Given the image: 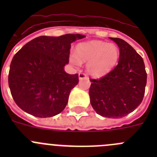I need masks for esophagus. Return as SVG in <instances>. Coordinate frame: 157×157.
<instances>
[{
    "label": "esophagus",
    "instance_id": "esophagus-1",
    "mask_svg": "<svg viewBox=\"0 0 157 157\" xmlns=\"http://www.w3.org/2000/svg\"><path fill=\"white\" fill-rule=\"evenodd\" d=\"M86 78V75L84 73H79V74H78V78H79L80 80L83 79V78Z\"/></svg>",
    "mask_w": 157,
    "mask_h": 157
}]
</instances>
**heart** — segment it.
<instances>
[{"mask_svg":"<svg viewBox=\"0 0 157 157\" xmlns=\"http://www.w3.org/2000/svg\"><path fill=\"white\" fill-rule=\"evenodd\" d=\"M119 56L120 52L114 44L90 41L78 44L76 47V55L71 53L69 61L75 67H79L81 63H87L88 74L94 78H101L112 70Z\"/></svg>","mask_w":157,"mask_h":157,"instance_id":"b5f03b06","label":"heart"}]
</instances>
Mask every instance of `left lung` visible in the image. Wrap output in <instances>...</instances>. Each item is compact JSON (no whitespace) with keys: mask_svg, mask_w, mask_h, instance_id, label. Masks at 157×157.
I'll list each match as a JSON object with an SVG mask.
<instances>
[{"mask_svg":"<svg viewBox=\"0 0 157 157\" xmlns=\"http://www.w3.org/2000/svg\"><path fill=\"white\" fill-rule=\"evenodd\" d=\"M120 48L117 66L100 79H90V98L93 109L108 118H122L141 103L147 82L143 59L121 38L109 37Z\"/></svg>","mask_w":157,"mask_h":157,"instance_id":"left-lung-1","label":"left lung"}]
</instances>
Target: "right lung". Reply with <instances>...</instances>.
I'll use <instances>...</instances> for the list:
<instances>
[{
  "instance_id": "obj_1",
  "label": "right lung",
  "mask_w": 157,
  "mask_h": 157,
  "mask_svg": "<svg viewBox=\"0 0 157 157\" xmlns=\"http://www.w3.org/2000/svg\"><path fill=\"white\" fill-rule=\"evenodd\" d=\"M82 34L40 36L16 52L10 64L8 86L16 105L36 117H52L65 109L78 75H69L71 44Z\"/></svg>"
}]
</instances>
